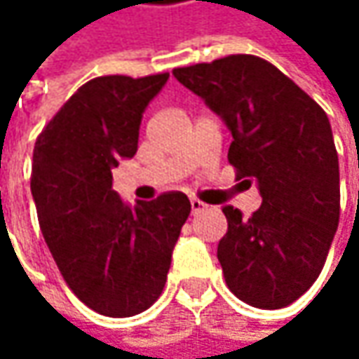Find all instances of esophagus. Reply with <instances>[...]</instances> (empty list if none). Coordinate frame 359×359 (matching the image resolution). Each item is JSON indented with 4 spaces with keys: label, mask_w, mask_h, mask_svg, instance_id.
<instances>
[{
    "label": "esophagus",
    "mask_w": 359,
    "mask_h": 359,
    "mask_svg": "<svg viewBox=\"0 0 359 359\" xmlns=\"http://www.w3.org/2000/svg\"><path fill=\"white\" fill-rule=\"evenodd\" d=\"M205 210H208V205H205L203 201L191 199V212H193V214H201V212H205Z\"/></svg>",
    "instance_id": "34e87169"
}]
</instances>
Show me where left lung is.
I'll return each mask as SVG.
<instances>
[{
	"mask_svg": "<svg viewBox=\"0 0 359 359\" xmlns=\"http://www.w3.org/2000/svg\"><path fill=\"white\" fill-rule=\"evenodd\" d=\"M175 79L205 102L233 135L229 162L257 184L262 205L229 222L218 262L245 304L278 310L318 278L339 226V158L324 109L276 66L255 55L175 68Z\"/></svg>",
	"mask_w": 359,
	"mask_h": 359,
	"instance_id": "8db88e82",
	"label": "left lung"
}]
</instances>
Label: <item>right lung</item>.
<instances>
[{"mask_svg": "<svg viewBox=\"0 0 359 359\" xmlns=\"http://www.w3.org/2000/svg\"><path fill=\"white\" fill-rule=\"evenodd\" d=\"M168 74L100 76L83 85L35 143L31 191L64 280L91 310L128 318L162 293L189 218L184 193L122 203L111 168L137 154L139 126Z\"/></svg>", "mask_w": 359, "mask_h": 359, "instance_id": "1", "label": "right lung"}]
</instances>
